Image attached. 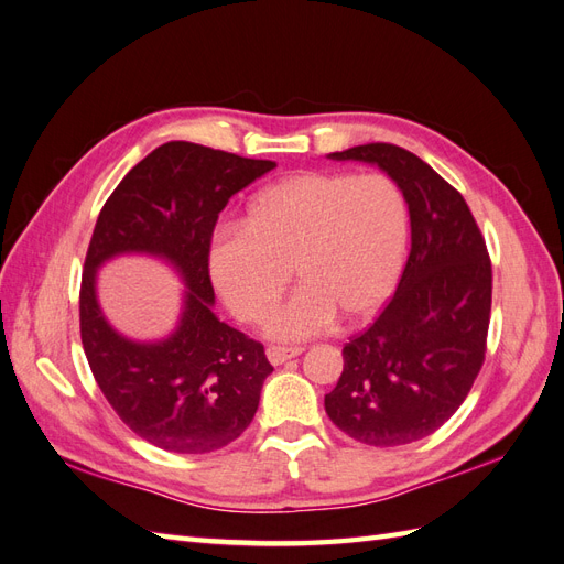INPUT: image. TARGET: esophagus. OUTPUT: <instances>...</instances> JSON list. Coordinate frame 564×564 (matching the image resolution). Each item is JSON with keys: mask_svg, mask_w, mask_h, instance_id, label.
I'll return each instance as SVG.
<instances>
[{"mask_svg": "<svg viewBox=\"0 0 564 564\" xmlns=\"http://www.w3.org/2000/svg\"><path fill=\"white\" fill-rule=\"evenodd\" d=\"M303 352V348H286V346H268V350H265V355H268V360H270V365H284L286 360H292V357H299Z\"/></svg>", "mask_w": 564, "mask_h": 564, "instance_id": "esophagus-1", "label": "esophagus"}]
</instances>
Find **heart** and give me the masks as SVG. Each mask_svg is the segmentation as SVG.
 <instances>
[{
    "mask_svg": "<svg viewBox=\"0 0 564 564\" xmlns=\"http://www.w3.org/2000/svg\"><path fill=\"white\" fill-rule=\"evenodd\" d=\"M409 247V204L383 174L305 172L256 195L247 226L216 230L209 272L228 308L261 319L292 278L294 296L265 317V334L299 340L377 315L400 282Z\"/></svg>",
    "mask_w": 564,
    "mask_h": 564,
    "instance_id": "1",
    "label": "heart"
}]
</instances>
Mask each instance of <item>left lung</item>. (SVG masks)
Listing matches in <instances>:
<instances>
[{
    "label": "left lung",
    "instance_id": "1",
    "mask_svg": "<svg viewBox=\"0 0 564 564\" xmlns=\"http://www.w3.org/2000/svg\"><path fill=\"white\" fill-rule=\"evenodd\" d=\"M327 158L377 164L402 187L412 249L395 296L344 346V373L324 409L362 445H409L452 419L485 362L487 245L466 199L414 152L369 143Z\"/></svg>",
    "mask_w": 564,
    "mask_h": 564
}]
</instances>
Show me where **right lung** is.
Returning <instances> with one entry per match:
<instances>
[{
	"mask_svg": "<svg viewBox=\"0 0 564 564\" xmlns=\"http://www.w3.org/2000/svg\"><path fill=\"white\" fill-rule=\"evenodd\" d=\"M275 166L172 141L135 164L98 214L79 292L82 346L117 416L164 452L226 447L259 409L272 367L261 344L216 317L209 245L228 199ZM119 254L160 258L182 278V315L166 337H124L99 308L97 270Z\"/></svg>",
	"mask_w": 564,
	"mask_h": 564,
	"instance_id": "1",
	"label": "right lung"
}]
</instances>
